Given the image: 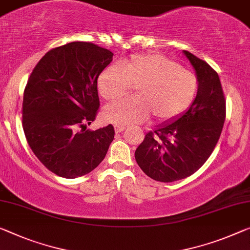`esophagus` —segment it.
<instances>
[{
	"label": "esophagus",
	"mask_w": 250,
	"mask_h": 250,
	"mask_svg": "<svg viewBox=\"0 0 250 250\" xmlns=\"http://www.w3.org/2000/svg\"><path fill=\"white\" fill-rule=\"evenodd\" d=\"M114 127H115V132H116V133H121V132H123V130L125 129V125L115 124V125H114Z\"/></svg>",
	"instance_id": "obj_1"
}]
</instances>
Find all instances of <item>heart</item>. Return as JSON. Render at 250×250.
Masks as SVG:
<instances>
[{"label":"heart","mask_w":250,"mask_h":250,"mask_svg":"<svg viewBox=\"0 0 250 250\" xmlns=\"http://www.w3.org/2000/svg\"><path fill=\"white\" fill-rule=\"evenodd\" d=\"M135 87L136 96L105 108V117L126 125L145 121L149 114L160 122L171 121L189 108L197 95L198 77L159 53H138L120 64H110L98 77V91L115 101Z\"/></svg>","instance_id":"obj_1"}]
</instances>
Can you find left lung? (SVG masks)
<instances>
[{"instance_id": "1", "label": "left lung", "mask_w": 250, "mask_h": 250, "mask_svg": "<svg viewBox=\"0 0 250 250\" xmlns=\"http://www.w3.org/2000/svg\"><path fill=\"white\" fill-rule=\"evenodd\" d=\"M184 55L197 72V97L172 124L147 133L135 151L144 173L160 182L178 181L197 172L216 147L226 120V99L217 71L191 52Z\"/></svg>"}]
</instances>
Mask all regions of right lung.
Listing matches in <instances>:
<instances>
[{
    "label": "right lung",
    "instance_id": "add662e5",
    "mask_svg": "<svg viewBox=\"0 0 250 250\" xmlns=\"http://www.w3.org/2000/svg\"><path fill=\"white\" fill-rule=\"evenodd\" d=\"M114 53L75 41L42 57L24 88L22 126L29 146L52 173L75 179L106 156L114 126L89 130L99 110L97 80Z\"/></svg>",
    "mask_w": 250,
    "mask_h": 250
}]
</instances>
